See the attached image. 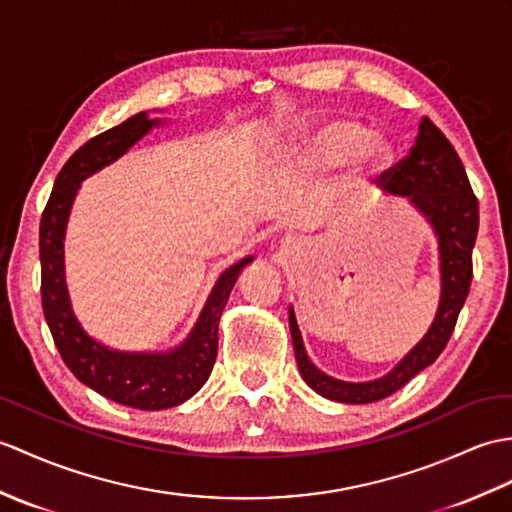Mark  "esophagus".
<instances>
[{
	"label": "esophagus",
	"instance_id": "34e87169",
	"mask_svg": "<svg viewBox=\"0 0 512 512\" xmlns=\"http://www.w3.org/2000/svg\"><path fill=\"white\" fill-rule=\"evenodd\" d=\"M281 244H283V246H294V240H292V237H283Z\"/></svg>",
	"mask_w": 512,
	"mask_h": 512
}]
</instances>
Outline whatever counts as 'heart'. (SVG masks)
<instances>
[{"label":"heart","mask_w":512,"mask_h":512,"mask_svg":"<svg viewBox=\"0 0 512 512\" xmlns=\"http://www.w3.org/2000/svg\"><path fill=\"white\" fill-rule=\"evenodd\" d=\"M392 159L388 141L371 137L368 128L351 117L316 124L294 150V161L310 172H331L349 163L353 178L382 172Z\"/></svg>","instance_id":"heart-1"}]
</instances>
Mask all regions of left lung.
<instances>
[{"mask_svg": "<svg viewBox=\"0 0 512 512\" xmlns=\"http://www.w3.org/2000/svg\"><path fill=\"white\" fill-rule=\"evenodd\" d=\"M379 178H382L384 192L410 198L412 205L432 224L438 237V261H441L438 264L441 266V303H438L432 327L427 329L417 347L388 375L360 384L342 382L318 371L307 358L301 331L290 307V334L301 377L318 395L340 403H373L386 399L430 366L454 334L473 279L471 253L480 222L478 198L469 185L458 152L432 120L421 117L419 135L408 157H403Z\"/></svg>", "mask_w": 512, "mask_h": 512, "instance_id": "left-lung-1", "label": "left lung"}]
</instances>
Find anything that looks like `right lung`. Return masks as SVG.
Segmentation results:
<instances>
[{"label": "right lung", "mask_w": 512, "mask_h": 512, "mask_svg": "<svg viewBox=\"0 0 512 512\" xmlns=\"http://www.w3.org/2000/svg\"><path fill=\"white\" fill-rule=\"evenodd\" d=\"M161 120L146 111L128 117L120 126L104 130L80 146L58 172L39 229L41 301L47 327L63 362L82 384L122 406L137 410H165L194 397L205 386L218 355V323L233 285L253 257L227 268L213 285L198 323L187 340L165 353H126L104 347L80 327L65 285V229L80 183L104 165L120 159Z\"/></svg>", "instance_id": "obj_1"}]
</instances>
